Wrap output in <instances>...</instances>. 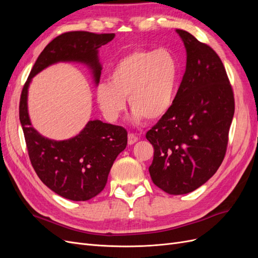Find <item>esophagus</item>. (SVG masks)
<instances>
[{
  "label": "esophagus",
  "instance_id": "esophagus-1",
  "mask_svg": "<svg viewBox=\"0 0 258 258\" xmlns=\"http://www.w3.org/2000/svg\"><path fill=\"white\" fill-rule=\"evenodd\" d=\"M138 137L135 135V134H129L128 135V144H130V145H132V144H135L136 142H138Z\"/></svg>",
  "mask_w": 258,
  "mask_h": 258
}]
</instances>
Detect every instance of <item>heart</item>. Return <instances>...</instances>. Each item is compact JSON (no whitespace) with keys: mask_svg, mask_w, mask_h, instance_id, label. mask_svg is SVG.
<instances>
[{"mask_svg":"<svg viewBox=\"0 0 258 258\" xmlns=\"http://www.w3.org/2000/svg\"><path fill=\"white\" fill-rule=\"evenodd\" d=\"M179 75L181 67L170 50H135L116 62L110 82L97 86V103L110 121L119 118L127 98L136 121L158 120L174 103Z\"/></svg>","mask_w":258,"mask_h":258,"instance_id":"obj_1","label":"heart"}]
</instances>
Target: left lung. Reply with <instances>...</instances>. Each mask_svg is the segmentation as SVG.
Instances as JSON below:
<instances>
[{
    "mask_svg": "<svg viewBox=\"0 0 258 258\" xmlns=\"http://www.w3.org/2000/svg\"><path fill=\"white\" fill-rule=\"evenodd\" d=\"M186 70L171 110L146 132L154 147L153 183L170 195L204 185L222 165L235 98L218 54L184 30Z\"/></svg>",
    "mask_w": 258,
    "mask_h": 258,
    "instance_id": "1",
    "label": "left lung"
}]
</instances>
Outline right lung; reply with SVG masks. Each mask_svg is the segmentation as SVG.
Listing matches in <instances>:
<instances>
[{
	"mask_svg": "<svg viewBox=\"0 0 258 258\" xmlns=\"http://www.w3.org/2000/svg\"><path fill=\"white\" fill-rule=\"evenodd\" d=\"M114 36V33L72 31L53 38L38 56L21 91L19 119L32 167L48 188L73 201L89 200L104 189L116 157L127 146V130L96 119L88 121L80 135L72 139L49 140L31 124L28 88L33 76L60 61L87 64L98 84L102 70L98 49Z\"/></svg>",
	"mask_w": 258,
	"mask_h": 258,
	"instance_id": "1",
	"label": "right lung"
}]
</instances>
